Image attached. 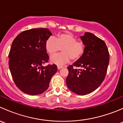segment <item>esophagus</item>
I'll list each match as a JSON object with an SVG mask.
<instances>
[{
    "label": "esophagus",
    "mask_w": 123,
    "mask_h": 123,
    "mask_svg": "<svg viewBox=\"0 0 123 123\" xmlns=\"http://www.w3.org/2000/svg\"><path fill=\"white\" fill-rule=\"evenodd\" d=\"M58 67V69H60L62 68L63 67L62 66H60V65H58V67Z\"/></svg>",
    "instance_id": "34e87169"
}]
</instances>
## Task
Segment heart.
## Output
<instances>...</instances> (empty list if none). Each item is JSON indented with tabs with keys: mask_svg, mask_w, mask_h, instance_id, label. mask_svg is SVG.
Returning a JSON list of instances; mask_svg holds the SVG:
<instances>
[{
	"mask_svg": "<svg viewBox=\"0 0 123 123\" xmlns=\"http://www.w3.org/2000/svg\"><path fill=\"white\" fill-rule=\"evenodd\" d=\"M77 38L69 32L58 34L56 38L50 37L45 43V49L50 55L55 54L62 48V52L55 55L50 58L52 63L58 65L67 64L71 59L77 61L83 56L86 44L82 41H77Z\"/></svg>",
	"mask_w": 123,
	"mask_h": 123,
	"instance_id": "b5f03b06",
	"label": "heart"
}]
</instances>
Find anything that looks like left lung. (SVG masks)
<instances>
[{
    "mask_svg": "<svg viewBox=\"0 0 123 123\" xmlns=\"http://www.w3.org/2000/svg\"><path fill=\"white\" fill-rule=\"evenodd\" d=\"M80 38L86 44L85 52L67 67L66 84L73 92L85 95L96 90L105 79L110 54L104 41L92 33L87 32Z\"/></svg>",
    "mask_w": 123,
    "mask_h": 123,
    "instance_id": "1",
    "label": "left lung"
}]
</instances>
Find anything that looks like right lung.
<instances>
[{
	"label": "right lung",
	"instance_id": "right-lung-1",
	"mask_svg": "<svg viewBox=\"0 0 123 123\" xmlns=\"http://www.w3.org/2000/svg\"><path fill=\"white\" fill-rule=\"evenodd\" d=\"M52 35L48 28H33L21 33L12 42L9 67L15 84L25 93L44 92L56 73L55 64L42 66L49 61L45 43Z\"/></svg>",
	"mask_w": 123,
	"mask_h": 123
}]
</instances>
